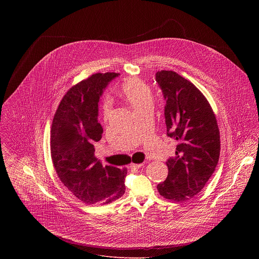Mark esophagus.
<instances>
[{
    "mask_svg": "<svg viewBox=\"0 0 259 259\" xmlns=\"http://www.w3.org/2000/svg\"><path fill=\"white\" fill-rule=\"evenodd\" d=\"M143 165H144L143 163H132V164H131V167H132V168H135V169H139V168H141Z\"/></svg>",
    "mask_w": 259,
    "mask_h": 259,
    "instance_id": "1",
    "label": "esophagus"
}]
</instances>
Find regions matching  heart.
I'll return each mask as SVG.
<instances>
[{
	"mask_svg": "<svg viewBox=\"0 0 259 259\" xmlns=\"http://www.w3.org/2000/svg\"><path fill=\"white\" fill-rule=\"evenodd\" d=\"M121 93L124 100L136 110L137 112L143 111L152 104V94L148 83L140 78L133 77L126 79L121 87ZM112 108L111 100H106L103 106L104 117L110 116Z\"/></svg>",
	"mask_w": 259,
	"mask_h": 259,
	"instance_id": "obj_1",
	"label": "heart"
}]
</instances>
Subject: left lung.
<instances>
[{
  "label": "left lung",
  "instance_id": "obj_1",
  "mask_svg": "<svg viewBox=\"0 0 259 259\" xmlns=\"http://www.w3.org/2000/svg\"><path fill=\"white\" fill-rule=\"evenodd\" d=\"M166 102V134L178 141L176 156L166 161L168 175L157 185L161 196L185 201L204 187L215 170L221 153L217 117L201 92L172 71L155 74Z\"/></svg>",
  "mask_w": 259,
  "mask_h": 259
}]
</instances>
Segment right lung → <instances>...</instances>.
I'll list each match as a JSON object with an SVG mask.
<instances>
[{
    "mask_svg": "<svg viewBox=\"0 0 259 259\" xmlns=\"http://www.w3.org/2000/svg\"><path fill=\"white\" fill-rule=\"evenodd\" d=\"M116 73L95 74L72 87L55 113L51 155L57 175L76 198L87 204H107L124 193L126 168L106 165L95 156L102 139L99 102Z\"/></svg>",
    "mask_w": 259,
    "mask_h": 259,
    "instance_id": "right-lung-1",
    "label": "right lung"
}]
</instances>
